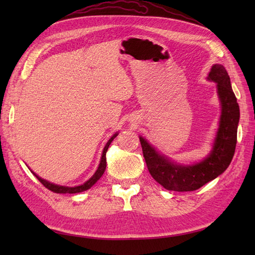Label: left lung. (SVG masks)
I'll use <instances>...</instances> for the list:
<instances>
[{"mask_svg": "<svg viewBox=\"0 0 255 255\" xmlns=\"http://www.w3.org/2000/svg\"><path fill=\"white\" fill-rule=\"evenodd\" d=\"M208 81L217 84L221 103L219 128L213 150L208 156L195 165H179L160 155L150 143L140 136V143L146 167L152 177L161 186L174 191H194L225 172L232 160L239 122V106L231 86L230 76L222 65L212 67Z\"/></svg>", "mask_w": 255, "mask_h": 255, "instance_id": "left-lung-1", "label": "left lung"}]
</instances>
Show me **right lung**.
Returning a JSON list of instances; mask_svg holds the SVG:
<instances>
[{"instance_id":"right-lung-1","label":"right lung","mask_w":255,"mask_h":255,"mask_svg":"<svg viewBox=\"0 0 255 255\" xmlns=\"http://www.w3.org/2000/svg\"><path fill=\"white\" fill-rule=\"evenodd\" d=\"M118 135V133H116L111 139L107 141L106 145L104 146V150H103V153H102V157H101V160H100V165L97 169V171L95 172V174L92 175L90 179L85 182L83 185H80V186H75V187H67V186H60V185H56V184H53V183H50L48 181H45L43 179H41L40 176H38L36 173H34L32 171V173L37 177L38 180H39V182L43 185V186L45 188L50 189L51 191L53 192H56V194H76V192H82V191H85L89 189L92 185H95L97 183V181L101 177L105 171L106 169V152H107V149H109L110 144L112 143V141L114 140V138Z\"/></svg>"}]
</instances>
